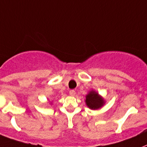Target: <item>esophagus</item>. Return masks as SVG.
Segmentation results:
<instances>
[{
	"mask_svg": "<svg viewBox=\"0 0 147 147\" xmlns=\"http://www.w3.org/2000/svg\"><path fill=\"white\" fill-rule=\"evenodd\" d=\"M69 94H70V96H74L75 94H76V91L74 90H70V92H69Z\"/></svg>",
	"mask_w": 147,
	"mask_h": 147,
	"instance_id": "34e87169",
	"label": "esophagus"
}]
</instances>
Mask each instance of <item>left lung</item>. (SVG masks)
Listing matches in <instances>:
<instances>
[{
	"label": "left lung",
	"mask_w": 147,
	"mask_h": 147,
	"mask_svg": "<svg viewBox=\"0 0 147 147\" xmlns=\"http://www.w3.org/2000/svg\"><path fill=\"white\" fill-rule=\"evenodd\" d=\"M86 103L90 109L97 110L103 105L104 101L96 92L90 91L86 96Z\"/></svg>",
	"instance_id": "obj_1"
}]
</instances>
